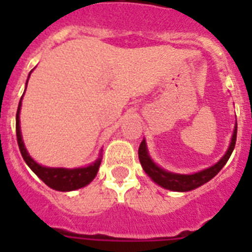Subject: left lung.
Here are the masks:
<instances>
[{
	"label": "left lung",
	"mask_w": 252,
	"mask_h": 252,
	"mask_svg": "<svg viewBox=\"0 0 252 252\" xmlns=\"http://www.w3.org/2000/svg\"><path fill=\"white\" fill-rule=\"evenodd\" d=\"M235 141H237V126H235L234 133L231 137V144L227 149L226 154L220 159L215 166H212L209 168H205L203 171L196 172L192 175H182V174H172V172L165 171L163 168L158 167L152 159H150L149 154H148V149H146L145 140H142L138 148V158L141 162L142 168L145 170V172L156 182L159 184L161 187L166 188V189H171V191H191L193 188H197L200 186H203L204 183H207L212 178H215L220 172V170L226 165V162L229 161L233 150H234Z\"/></svg>",
	"instance_id": "obj_1"
}]
</instances>
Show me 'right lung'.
<instances>
[{
    "instance_id": "add662e5",
    "label": "right lung",
    "mask_w": 252,
    "mask_h": 252,
    "mask_svg": "<svg viewBox=\"0 0 252 252\" xmlns=\"http://www.w3.org/2000/svg\"><path fill=\"white\" fill-rule=\"evenodd\" d=\"M22 99L19 102L17 111V123H15V130H17V141L21 154L25 162L29 165V167L44 182L48 187L56 189V191H73L78 189L81 187H85L91 180L94 179L98 168L100 166V158L93 163L82 168H53V167H44L33 161L30 157L27 150H26L23 141H22L21 128H19V111H21Z\"/></svg>"
}]
</instances>
